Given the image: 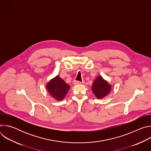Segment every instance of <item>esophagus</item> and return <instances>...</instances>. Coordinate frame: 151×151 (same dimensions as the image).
I'll return each instance as SVG.
<instances>
[{
	"mask_svg": "<svg viewBox=\"0 0 151 151\" xmlns=\"http://www.w3.org/2000/svg\"><path fill=\"white\" fill-rule=\"evenodd\" d=\"M81 82L80 81H73V83L74 85H79V84H81Z\"/></svg>",
	"mask_w": 151,
	"mask_h": 151,
	"instance_id": "obj_1",
	"label": "esophagus"
}]
</instances>
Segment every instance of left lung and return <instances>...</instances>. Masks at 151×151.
I'll use <instances>...</instances> for the list:
<instances>
[{
    "mask_svg": "<svg viewBox=\"0 0 151 151\" xmlns=\"http://www.w3.org/2000/svg\"><path fill=\"white\" fill-rule=\"evenodd\" d=\"M112 89V85L101 76H98L93 83L91 90L96 97L101 99L108 95Z\"/></svg>",
    "mask_w": 151,
    "mask_h": 151,
    "instance_id": "obj_1",
    "label": "left lung"
}]
</instances>
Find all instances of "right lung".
<instances>
[{"instance_id": "right-lung-1", "label": "right lung", "mask_w": 151, "mask_h": 151, "mask_svg": "<svg viewBox=\"0 0 151 151\" xmlns=\"http://www.w3.org/2000/svg\"><path fill=\"white\" fill-rule=\"evenodd\" d=\"M47 91L55 100H63L70 90V86L58 75L51 79L46 85Z\"/></svg>"}]
</instances>
